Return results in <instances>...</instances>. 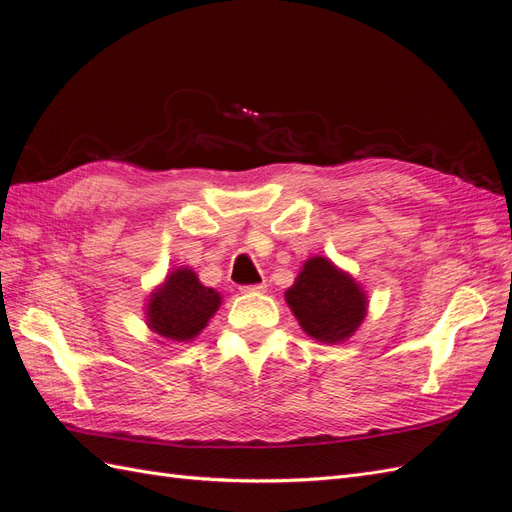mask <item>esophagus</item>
Returning <instances> with one entry per match:
<instances>
[{"label":"esophagus","mask_w":512,"mask_h":512,"mask_svg":"<svg viewBox=\"0 0 512 512\" xmlns=\"http://www.w3.org/2000/svg\"><path fill=\"white\" fill-rule=\"evenodd\" d=\"M239 290L245 292V294H247V292H265V290H267V284H265V282H262V284H250V286H241Z\"/></svg>","instance_id":"34e87169"}]
</instances>
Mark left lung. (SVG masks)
Returning <instances> with one entry per match:
<instances>
[{"label":"left lung","instance_id":"obj_1","mask_svg":"<svg viewBox=\"0 0 512 512\" xmlns=\"http://www.w3.org/2000/svg\"><path fill=\"white\" fill-rule=\"evenodd\" d=\"M284 297L301 329L324 344L344 342L367 314L365 290L322 256L305 262Z\"/></svg>","mask_w":512,"mask_h":512}]
</instances>
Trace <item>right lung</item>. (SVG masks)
<instances>
[{"label": "right lung", "mask_w": 512, "mask_h": 512, "mask_svg": "<svg viewBox=\"0 0 512 512\" xmlns=\"http://www.w3.org/2000/svg\"><path fill=\"white\" fill-rule=\"evenodd\" d=\"M220 303V292L200 284L192 269L179 267L149 294L145 318L149 329L166 342H190L207 327Z\"/></svg>", "instance_id": "obj_1"}]
</instances>
